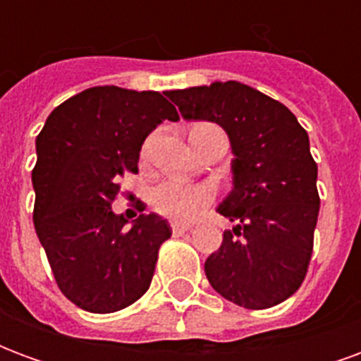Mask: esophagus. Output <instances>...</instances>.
Masks as SVG:
<instances>
[{
  "label": "esophagus",
  "mask_w": 361,
  "mask_h": 361,
  "mask_svg": "<svg viewBox=\"0 0 361 361\" xmlns=\"http://www.w3.org/2000/svg\"><path fill=\"white\" fill-rule=\"evenodd\" d=\"M170 226H172V232H173V235H180V234H185V232H189V230H191V224H189V222H178V220H173L172 224H170Z\"/></svg>",
  "instance_id": "34e87169"
}]
</instances>
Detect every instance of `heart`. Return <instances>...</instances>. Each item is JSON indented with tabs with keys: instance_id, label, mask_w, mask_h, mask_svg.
<instances>
[{
	"instance_id": "b5f03b06",
	"label": "heart",
	"mask_w": 361,
	"mask_h": 361,
	"mask_svg": "<svg viewBox=\"0 0 361 361\" xmlns=\"http://www.w3.org/2000/svg\"><path fill=\"white\" fill-rule=\"evenodd\" d=\"M212 189L209 185H188L180 181H162L150 191L152 209L166 219L191 220L211 203Z\"/></svg>"
}]
</instances>
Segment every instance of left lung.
Wrapping results in <instances>:
<instances>
[{"label": "left lung", "mask_w": 361, "mask_h": 361, "mask_svg": "<svg viewBox=\"0 0 361 361\" xmlns=\"http://www.w3.org/2000/svg\"><path fill=\"white\" fill-rule=\"evenodd\" d=\"M185 119L219 123L232 142L234 189L219 212L235 222L204 274L222 298L267 310L302 286L317 226V164L310 137L279 100L235 81L170 90Z\"/></svg>", "instance_id": "left-lung-1"}]
</instances>
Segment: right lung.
<instances>
[{
    "label": "right lung",
    "mask_w": 361,
    "mask_h": 361,
    "mask_svg": "<svg viewBox=\"0 0 361 361\" xmlns=\"http://www.w3.org/2000/svg\"><path fill=\"white\" fill-rule=\"evenodd\" d=\"M166 96L92 87L59 104L36 137V234L61 294L90 313L137 302L172 235L158 214H141L127 228L123 214L111 211L119 180L139 172L150 131L180 119Z\"/></svg>",
    "instance_id": "obj_1"
}]
</instances>
